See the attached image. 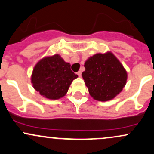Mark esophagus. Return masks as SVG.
Returning <instances> with one entry per match:
<instances>
[{
	"instance_id": "obj_1",
	"label": "esophagus",
	"mask_w": 154,
	"mask_h": 154,
	"mask_svg": "<svg viewBox=\"0 0 154 154\" xmlns=\"http://www.w3.org/2000/svg\"><path fill=\"white\" fill-rule=\"evenodd\" d=\"M77 75H78L79 77H81V75H82V72H81L80 71H79L78 72H77Z\"/></svg>"
}]
</instances>
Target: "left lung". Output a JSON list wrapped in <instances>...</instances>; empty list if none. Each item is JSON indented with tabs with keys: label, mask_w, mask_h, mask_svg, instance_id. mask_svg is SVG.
<instances>
[{
	"label": "left lung",
	"mask_w": 154,
	"mask_h": 154,
	"mask_svg": "<svg viewBox=\"0 0 154 154\" xmlns=\"http://www.w3.org/2000/svg\"><path fill=\"white\" fill-rule=\"evenodd\" d=\"M84 66L82 78L93 99L99 101L113 99L126 85V70L111 52L93 55Z\"/></svg>",
	"instance_id": "obj_1"
}]
</instances>
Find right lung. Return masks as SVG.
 Wrapping results in <instances>:
<instances>
[{"label":"right lung","instance_id":"1","mask_svg":"<svg viewBox=\"0 0 154 154\" xmlns=\"http://www.w3.org/2000/svg\"><path fill=\"white\" fill-rule=\"evenodd\" d=\"M66 63L59 54L43 58L33 69L31 82L35 90L51 100L62 98L66 94L70 85L77 78Z\"/></svg>","mask_w":154,"mask_h":154}]
</instances>
